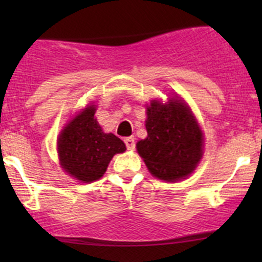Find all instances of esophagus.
Here are the masks:
<instances>
[{
	"label": "esophagus",
	"mask_w": 262,
	"mask_h": 262,
	"mask_svg": "<svg viewBox=\"0 0 262 262\" xmlns=\"http://www.w3.org/2000/svg\"><path fill=\"white\" fill-rule=\"evenodd\" d=\"M125 146L128 150H133L135 148V138L134 137H128L124 139Z\"/></svg>",
	"instance_id": "obj_1"
}]
</instances>
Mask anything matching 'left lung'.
I'll return each instance as SVG.
<instances>
[{"instance_id": "obj_1", "label": "left lung", "mask_w": 262, "mask_h": 262, "mask_svg": "<svg viewBox=\"0 0 262 262\" xmlns=\"http://www.w3.org/2000/svg\"><path fill=\"white\" fill-rule=\"evenodd\" d=\"M148 137L137 149L150 172L165 181L188 176L202 158L203 135L185 103L152 101L146 108Z\"/></svg>"}]
</instances>
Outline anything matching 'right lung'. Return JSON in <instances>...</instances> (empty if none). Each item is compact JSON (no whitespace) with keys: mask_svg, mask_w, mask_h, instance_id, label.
Listing matches in <instances>:
<instances>
[{"mask_svg":"<svg viewBox=\"0 0 262 262\" xmlns=\"http://www.w3.org/2000/svg\"><path fill=\"white\" fill-rule=\"evenodd\" d=\"M95 112L92 104L77 114L58 140L62 169L82 182L101 179L114 154L125 151L124 143L118 137L102 132Z\"/></svg>","mask_w":262,"mask_h":262,"instance_id":"right-lung-1","label":"right lung"}]
</instances>
